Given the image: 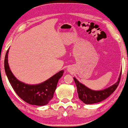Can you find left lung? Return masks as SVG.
Segmentation results:
<instances>
[{
  "label": "left lung",
  "mask_w": 128,
  "mask_h": 128,
  "mask_svg": "<svg viewBox=\"0 0 128 128\" xmlns=\"http://www.w3.org/2000/svg\"><path fill=\"white\" fill-rule=\"evenodd\" d=\"M121 72L122 70L116 83L108 88L101 90H92L86 86L78 82L77 78L74 77L73 78L76 84L77 92L79 99L86 104H92L100 102L107 98L112 93H113L118 87L121 76Z\"/></svg>",
  "instance_id": "8db88e82"
}]
</instances>
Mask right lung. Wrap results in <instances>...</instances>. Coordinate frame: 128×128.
Segmentation results:
<instances>
[{
    "label": "right lung",
    "instance_id": "1",
    "mask_svg": "<svg viewBox=\"0 0 128 128\" xmlns=\"http://www.w3.org/2000/svg\"><path fill=\"white\" fill-rule=\"evenodd\" d=\"M8 51L9 49L5 56L4 70L8 81L16 94L22 100L30 104L37 106L48 104L53 98L58 82L64 74V70L59 71L42 83L36 84H26L17 79L12 72L8 63Z\"/></svg>",
    "mask_w": 128,
    "mask_h": 128
}]
</instances>
